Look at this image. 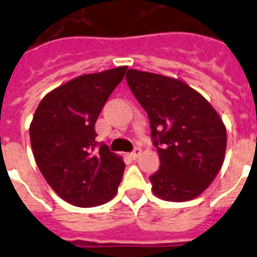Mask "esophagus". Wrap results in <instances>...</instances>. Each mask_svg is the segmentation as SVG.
I'll use <instances>...</instances> for the list:
<instances>
[{
	"label": "esophagus",
	"instance_id": "1",
	"mask_svg": "<svg viewBox=\"0 0 257 257\" xmlns=\"http://www.w3.org/2000/svg\"><path fill=\"white\" fill-rule=\"evenodd\" d=\"M141 153H143V150H141V148L136 147L135 149H133L132 153H131V157H132L133 160H136V158L140 157V156H141Z\"/></svg>",
	"mask_w": 257,
	"mask_h": 257
}]
</instances>
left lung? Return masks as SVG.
I'll use <instances>...</instances> for the list:
<instances>
[{
    "instance_id": "8db88e82",
    "label": "left lung",
    "mask_w": 257,
    "mask_h": 257,
    "mask_svg": "<svg viewBox=\"0 0 257 257\" xmlns=\"http://www.w3.org/2000/svg\"><path fill=\"white\" fill-rule=\"evenodd\" d=\"M126 83L147 110L160 169L152 190L170 202L198 197L222 168L226 126L211 104L186 83L145 71L128 70Z\"/></svg>"
}]
</instances>
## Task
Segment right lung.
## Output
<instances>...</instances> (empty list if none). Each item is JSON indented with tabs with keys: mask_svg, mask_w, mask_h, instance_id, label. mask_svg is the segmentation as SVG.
<instances>
[{
	"mask_svg": "<svg viewBox=\"0 0 257 257\" xmlns=\"http://www.w3.org/2000/svg\"><path fill=\"white\" fill-rule=\"evenodd\" d=\"M126 67L81 75L42 99L30 125L35 162L50 186L78 207L114 197L125 164L96 141L95 122Z\"/></svg>",
	"mask_w": 257,
	"mask_h": 257,
	"instance_id": "right-lung-1",
	"label": "right lung"
}]
</instances>
